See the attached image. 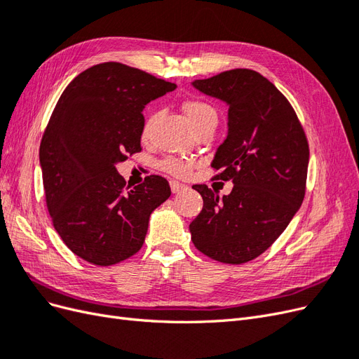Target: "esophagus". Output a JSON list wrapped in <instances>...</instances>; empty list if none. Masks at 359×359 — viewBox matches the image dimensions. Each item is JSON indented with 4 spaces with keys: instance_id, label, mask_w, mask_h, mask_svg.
<instances>
[{
    "instance_id": "34e87169",
    "label": "esophagus",
    "mask_w": 359,
    "mask_h": 359,
    "mask_svg": "<svg viewBox=\"0 0 359 359\" xmlns=\"http://www.w3.org/2000/svg\"><path fill=\"white\" fill-rule=\"evenodd\" d=\"M186 189H187L186 184H181L178 181H170V190H172V193H180V191L186 190Z\"/></svg>"
}]
</instances>
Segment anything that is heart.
<instances>
[{
    "instance_id": "heart-1",
    "label": "heart",
    "mask_w": 359,
    "mask_h": 359,
    "mask_svg": "<svg viewBox=\"0 0 359 359\" xmlns=\"http://www.w3.org/2000/svg\"><path fill=\"white\" fill-rule=\"evenodd\" d=\"M182 109H184V112H186L187 119H189L190 126L193 127V130H196V128H199L205 124H208V123H217L215 109L210 103H206L203 100H199V99L187 100L186 103L182 104ZM154 123H156V115H151L145 121V126H144V130H142V137L144 139H147L149 136ZM161 166L166 172L172 173V175H175V177H186L191 169L190 163L182 161V160H177V158H166L165 161L161 163Z\"/></svg>"
}]
</instances>
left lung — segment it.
<instances>
[{
	"mask_svg": "<svg viewBox=\"0 0 359 359\" xmlns=\"http://www.w3.org/2000/svg\"><path fill=\"white\" fill-rule=\"evenodd\" d=\"M229 106L227 136L217 148L214 178L232 181L227 196L196 184L203 208L190 223L199 252L240 265L271 247L297 214L306 194L309 142L299 119L274 83L235 69L191 82Z\"/></svg>",
	"mask_w": 359,
	"mask_h": 359,
	"instance_id": "8db88e82",
	"label": "left lung"
}]
</instances>
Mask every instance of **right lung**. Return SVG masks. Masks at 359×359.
Segmentation results:
<instances>
[{
  "label": "right lung",
  "mask_w": 359,
  "mask_h": 359,
  "mask_svg": "<svg viewBox=\"0 0 359 359\" xmlns=\"http://www.w3.org/2000/svg\"><path fill=\"white\" fill-rule=\"evenodd\" d=\"M175 88L126 64L102 62L61 94L40 144L43 189L53 227L86 262L109 266L137 253L151 212L170 196L158 175L127 190L116 163L142 149L145 104Z\"/></svg>",
  "instance_id": "add662e5"
}]
</instances>
